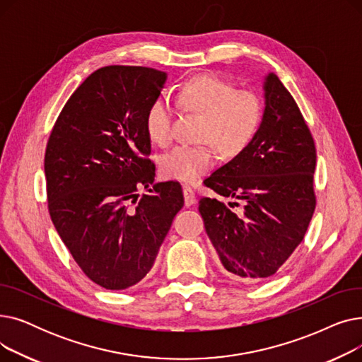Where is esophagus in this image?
Returning a JSON list of instances; mask_svg holds the SVG:
<instances>
[{
    "instance_id": "obj_1",
    "label": "esophagus",
    "mask_w": 362,
    "mask_h": 362,
    "mask_svg": "<svg viewBox=\"0 0 362 362\" xmlns=\"http://www.w3.org/2000/svg\"><path fill=\"white\" fill-rule=\"evenodd\" d=\"M183 198H185V205H186V206H191V205H194V204H195V201H197L195 192L192 191L191 187H187V186H185V187H183Z\"/></svg>"
}]
</instances>
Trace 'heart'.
<instances>
[{
	"label": "heart",
	"instance_id": "heart-1",
	"mask_svg": "<svg viewBox=\"0 0 362 362\" xmlns=\"http://www.w3.org/2000/svg\"><path fill=\"white\" fill-rule=\"evenodd\" d=\"M179 104L201 114L198 132L201 145H179L161 158V171L168 179L197 182L216 163L214 146L226 157H233L250 145L262 117L258 95L235 89L217 74H197L179 89ZM146 135L156 145L165 146L173 136V108L165 97H157L145 114Z\"/></svg>",
	"mask_w": 362,
	"mask_h": 362
}]
</instances>
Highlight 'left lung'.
I'll return each instance as SVG.
<instances>
[{"instance_id":"obj_1","label":"left lung","mask_w":362,"mask_h":362,"mask_svg":"<svg viewBox=\"0 0 362 362\" xmlns=\"http://www.w3.org/2000/svg\"><path fill=\"white\" fill-rule=\"evenodd\" d=\"M262 89L265 107L255 136L204 180L216 194L242 201L243 211L235 214L211 198L199 201L205 232L226 274L246 284L281 267L305 236L315 210L317 157L310 129L274 73L265 76Z\"/></svg>"}]
</instances>
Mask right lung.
I'll use <instances>...</instances> for the list:
<instances>
[{
  "instance_id": "right-lung-1",
  "label": "right lung",
  "mask_w": 362,
  "mask_h": 362,
  "mask_svg": "<svg viewBox=\"0 0 362 362\" xmlns=\"http://www.w3.org/2000/svg\"><path fill=\"white\" fill-rule=\"evenodd\" d=\"M167 73L107 66L73 92L45 151L48 210L82 272L100 286L123 291L154 265L183 206L176 182L154 183L146 158L145 114ZM141 187L150 192L139 200Z\"/></svg>"
}]
</instances>
